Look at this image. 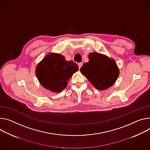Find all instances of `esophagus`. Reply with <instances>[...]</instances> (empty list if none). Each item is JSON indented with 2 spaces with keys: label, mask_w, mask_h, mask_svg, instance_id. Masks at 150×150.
I'll list each match as a JSON object with an SVG mask.
<instances>
[{
  "label": "esophagus",
  "mask_w": 150,
  "mask_h": 150,
  "mask_svg": "<svg viewBox=\"0 0 150 150\" xmlns=\"http://www.w3.org/2000/svg\"><path fill=\"white\" fill-rule=\"evenodd\" d=\"M83 66V63H78V66H79V68L80 69V68L81 67V66Z\"/></svg>",
  "instance_id": "esophagus-1"
}]
</instances>
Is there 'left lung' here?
Instances as JSON below:
<instances>
[{"instance_id": "1", "label": "left lung", "mask_w": 150, "mask_h": 150, "mask_svg": "<svg viewBox=\"0 0 150 150\" xmlns=\"http://www.w3.org/2000/svg\"><path fill=\"white\" fill-rule=\"evenodd\" d=\"M88 59V62L81 67V73L98 90H103L111 87L120 73L115 60L98 52L89 54Z\"/></svg>"}]
</instances>
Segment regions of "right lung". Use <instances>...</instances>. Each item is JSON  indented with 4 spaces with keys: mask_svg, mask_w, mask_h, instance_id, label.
Returning <instances> with one entry per match:
<instances>
[{
    "mask_svg": "<svg viewBox=\"0 0 150 150\" xmlns=\"http://www.w3.org/2000/svg\"><path fill=\"white\" fill-rule=\"evenodd\" d=\"M79 67L73 61H67L60 54L50 53L38 63L36 75L40 84L52 92L64 89L73 74Z\"/></svg>",
    "mask_w": 150,
    "mask_h": 150,
    "instance_id": "right-lung-1",
    "label": "right lung"
}]
</instances>
